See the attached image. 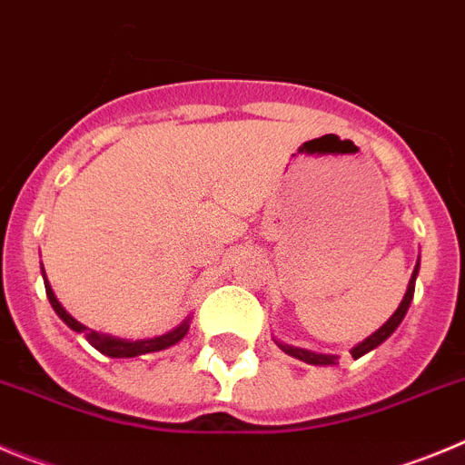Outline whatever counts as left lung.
<instances>
[{
  "label": "left lung",
  "mask_w": 465,
  "mask_h": 465,
  "mask_svg": "<svg viewBox=\"0 0 465 465\" xmlns=\"http://www.w3.org/2000/svg\"><path fill=\"white\" fill-rule=\"evenodd\" d=\"M417 269H420V262H417L415 271H412V278H410V284H408V292H405L403 301H401V305L396 308V312L391 317H389L387 322H384L382 326H380L378 331L373 333V336H368L366 341L359 342L357 347H352V357L359 359L363 357L366 352H371V350H375L378 345H382L384 341H387L391 333L399 329V324L403 322L405 312H408L410 308V301H412V296H415V280H417ZM287 354H292V357L301 359V361L305 363H312V366H331V363H336V357H331V354H315V352H308V350H299V347H290V345H280Z\"/></svg>",
  "instance_id": "1"
}]
</instances>
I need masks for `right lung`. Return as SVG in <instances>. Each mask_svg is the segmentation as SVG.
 Listing matches in <instances>:
<instances>
[{
	"mask_svg": "<svg viewBox=\"0 0 465 465\" xmlns=\"http://www.w3.org/2000/svg\"><path fill=\"white\" fill-rule=\"evenodd\" d=\"M44 280H45V273H44ZM45 294H48L50 305L55 308V312L60 315V320L64 322V324H69V329H74V331H78V333H85V338L90 341V345L94 347V350H99V352L106 354V357H113V359H132V357H141V354L160 352V350H166V347H171V345H175L178 341H183L187 333V329H190V320H185L181 326H175L173 331L164 333V336L148 338V341H123V338L104 336V333L92 331V329L83 326L81 322L74 320V317H71L69 312L62 308L60 301L55 299V294H53V290H50L48 280H45Z\"/></svg>",
	"mask_w": 465,
	"mask_h": 465,
	"instance_id": "right-lung-1",
	"label": "right lung"
}]
</instances>
